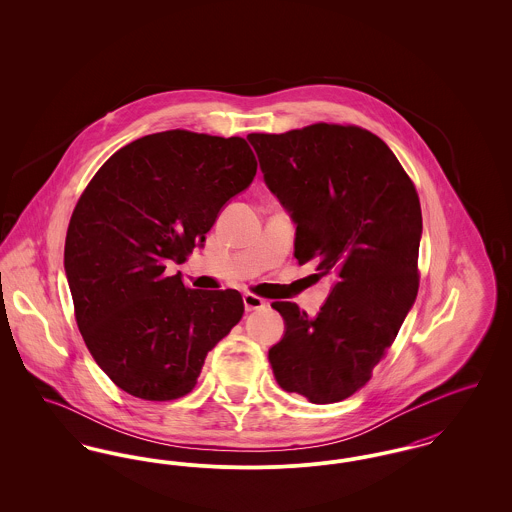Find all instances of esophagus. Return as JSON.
<instances>
[{
  "instance_id": "1",
  "label": "esophagus",
  "mask_w": 512,
  "mask_h": 512,
  "mask_svg": "<svg viewBox=\"0 0 512 512\" xmlns=\"http://www.w3.org/2000/svg\"><path fill=\"white\" fill-rule=\"evenodd\" d=\"M244 307L245 311L249 313V311H259V309H265V307H267V303H265L261 297L253 295V293H244Z\"/></svg>"
}]
</instances>
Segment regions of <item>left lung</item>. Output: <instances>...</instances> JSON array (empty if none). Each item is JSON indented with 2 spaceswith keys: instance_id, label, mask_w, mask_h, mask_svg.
<instances>
[{
  "instance_id": "left-lung-1",
  "label": "left lung",
  "mask_w": 512,
  "mask_h": 512,
  "mask_svg": "<svg viewBox=\"0 0 512 512\" xmlns=\"http://www.w3.org/2000/svg\"><path fill=\"white\" fill-rule=\"evenodd\" d=\"M247 140L295 224V259L334 280L317 317L272 303L286 330L268 363L282 390L336 403L370 380L413 307L418 195L390 147L359 126L320 122Z\"/></svg>"
}]
</instances>
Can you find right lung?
<instances>
[{
    "mask_svg": "<svg viewBox=\"0 0 512 512\" xmlns=\"http://www.w3.org/2000/svg\"><path fill=\"white\" fill-rule=\"evenodd\" d=\"M255 172L244 138L169 130L111 155L78 199L65 240L76 324L122 391L147 401L190 393L240 322V292L190 290L165 268L205 242Z\"/></svg>",
    "mask_w": 512,
    "mask_h": 512,
    "instance_id": "add662e5",
    "label": "right lung"
}]
</instances>
